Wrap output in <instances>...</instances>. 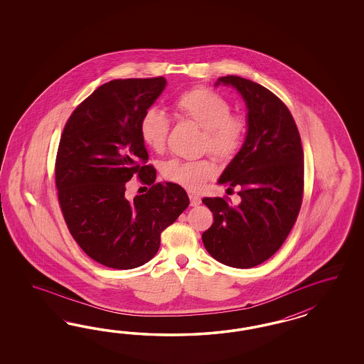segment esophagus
Returning a JSON list of instances; mask_svg holds the SVG:
<instances>
[{
	"instance_id": "34e87169",
	"label": "esophagus",
	"mask_w": 364,
	"mask_h": 364,
	"mask_svg": "<svg viewBox=\"0 0 364 364\" xmlns=\"http://www.w3.org/2000/svg\"><path fill=\"white\" fill-rule=\"evenodd\" d=\"M189 200H191L192 207H198L201 204V198L196 196V195H193V193H189Z\"/></svg>"
}]
</instances>
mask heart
<instances>
[{
  "instance_id": "obj_1",
  "label": "heart",
  "mask_w": 364,
  "mask_h": 364,
  "mask_svg": "<svg viewBox=\"0 0 364 364\" xmlns=\"http://www.w3.org/2000/svg\"><path fill=\"white\" fill-rule=\"evenodd\" d=\"M180 117L191 120L204 131V148L221 160L231 159L242 143L245 125L231 116V105L219 93L205 88H195L181 93L175 100ZM171 122L164 112L156 108L145 110L140 122L144 143L156 152L164 149ZM163 175L189 191H201L216 175L210 160H169L163 166Z\"/></svg>"
}]
</instances>
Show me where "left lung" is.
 <instances>
[{"mask_svg":"<svg viewBox=\"0 0 364 364\" xmlns=\"http://www.w3.org/2000/svg\"><path fill=\"white\" fill-rule=\"evenodd\" d=\"M219 85L236 89L247 107L244 143L218 180L228 189L240 188L242 201L203 198L213 223L201 237L218 262L251 268L275 254L296 221L304 156L295 120L272 92L239 76L220 77Z\"/></svg>","mask_w":364,"mask_h":364,"instance_id":"obj_1","label":"left lung"}]
</instances>
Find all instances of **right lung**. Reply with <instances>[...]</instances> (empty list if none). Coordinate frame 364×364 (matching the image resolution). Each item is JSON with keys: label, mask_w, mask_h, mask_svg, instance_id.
I'll return each instance as SVG.
<instances>
[{"label": "right lung", "mask_w": 364, "mask_h": 364, "mask_svg": "<svg viewBox=\"0 0 364 364\" xmlns=\"http://www.w3.org/2000/svg\"><path fill=\"white\" fill-rule=\"evenodd\" d=\"M166 80H113L82 101L66 122L55 161V187L64 219L81 250L116 269L145 264L161 232L189 205L175 183H154L140 122L166 89ZM137 173L151 188L133 200L124 184Z\"/></svg>", "instance_id": "add662e5"}]
</instances>
